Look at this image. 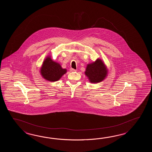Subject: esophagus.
<instances>
[{"instance_id": "34e87169", "label": "esophagus", "mask_w": 152, "mask_h": 152, "mask_svg": "<svg viewBox=\"0 0 152 152\" xmlns=\"http://www.w3.org/2000/svg\"><path fill=\"white\" fill-rule=\"evenodd\" d=\"M70 71L76 72L77 71V70H76V69H73V68H71V69H70Z\"/></svg>"}]
</instances>
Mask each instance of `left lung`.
Wrapping results in <instances>:
<instances>
[{
    "label": "left lung",
    "mask_w": 152,
    "mask_h": 152,
    "mask_svg": "<svg viewBox=\"0 0 152 152\" xmlns=\"http://www.w3.org/2000/svg\"><path fill=\"white\" fill-rule=\"evenodd\" d=\"M109 69L100 58H98L95 61L88 64L85 71L89 82L92 84H97L104 80L108 75Z\"/></svg>",
    "instance_id": "1"
}]
</instances>
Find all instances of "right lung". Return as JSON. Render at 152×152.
Instances as JSON below:
<instances>
[{
    "mask_svg": "<svg viewBox=\"0 0 152 152\" xmlns=\"http://www.w3.org/2000/svg\"><path fill=\"white\" fill-rule=\"evenodd\" d=\"M66 73L67 69L62 68L61 66L58 62L53 61L50 55L45 57L39 69L41 77L45 80L50 82L59 80Z\"/></svg>",
    "mask_w": 152,
    "mask_h": 152,
    "instance_id": "right-lung-1",
    "label": "right lung"
}]
</instances>
